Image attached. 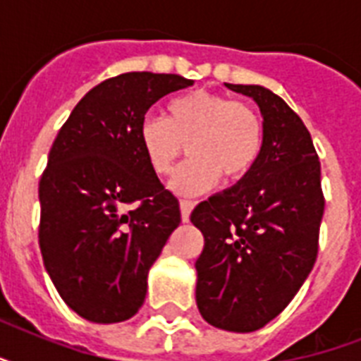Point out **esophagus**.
<instances>
[{
	"mask_svg": "<svg viewBox=\"0 0 361 361\" xmlns=\"http://www.w3.org/2000/svg\"><path fill=\"white\" fill-rule=\"evenodd\" d=\"M192 208H195V202H192V200H180L181 219H183V223H187V221H189V215H191Z\"/></svg>",
	"mask_w": 361,
	"mask_h": 361,
	"instance_id": "obj_1",
	"label": "esophagus"
}]
</instances>
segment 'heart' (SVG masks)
Instances as JSON below:
<instances>
[{
    "instance_id": "b5f03b06",
    "label": "heart",
    "mask_w": 361,
    "mask_h": 361,
    "mask_svg": "<svg viewBox=\"0 0 361 361\" xmlns=\"http://www.w3.org/2000/svg\"><path fill=\"white\" fill-rule=\"evenodd\" d=\"M138 140L152 170L172 172L187 144L189 157L176 170L170 189L178 195H198L219 181H238L257 164L264 144L260 116L245 103L217 93H183L166 104V118L146 116Z\"/></svg>"
}]
</instances>
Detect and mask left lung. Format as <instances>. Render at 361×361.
I'll use <instances>...</instances> for the list:
<instances>
[{
  "mask_svg": "<svg viewBox=\"0 0 361 361\" xmlns=\"http://www.w3.org/2000/svg\"><path fill=\"white\" fill-rule=\"evenodd\" d=\"M225 86L258 104L264 144L245 178L192 209L191 223L204 234L197 305L208 324L249 334L274 320L311 274L324 197L300 116L268 87Z\"/></svg>",
  "mask_w": 361,
  "mask_h": 361,
  "instance_id": "8db88e82",
  "label": "left lung"
}]
</instances>
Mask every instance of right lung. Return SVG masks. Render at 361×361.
<instances>
[{"mask_svg": "<svg viewBox=\"0 0 361 361\" xmlns=\"http://www.w3.org/2000/svg\"><path fill=\"white\" fill-rule=\"evenodd\" d=\"M192 86L180 75L125 73L84 95L59 129L39 183V245L59 296L95 324L138 313L147 271L181 223L138 127L153 103Z\"/></svg>", "mask_w": 361, "mask_h": 361, "instance_id": "obj_1", "label": "right lung"}]
</instances>
